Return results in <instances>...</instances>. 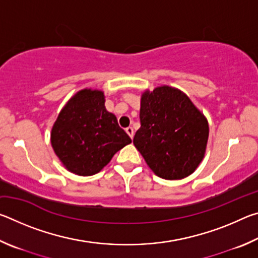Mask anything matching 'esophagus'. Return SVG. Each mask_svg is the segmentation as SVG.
Wrapping results in <instances>:
<instances>
[{"instance_id":"obj_1","label":"esophagus","mask_w":258,"mask_h":258,"mask_svg":"<svg viewBox=\"0 0 258 258\" xmlns=\"http://www.w3.org/2000/svg\"><path fill=\"white\" fill-rule=\"evenodd\" d=\"M125 131H126V133L130 135V138L133 139V137H134V130H133V127H131V126H128V127L125 128Z\"/></svg>"}]
</instances>
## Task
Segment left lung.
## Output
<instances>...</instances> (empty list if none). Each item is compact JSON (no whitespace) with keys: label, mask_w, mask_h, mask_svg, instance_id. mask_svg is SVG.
Returning <instances> with one entry per match:
<instances>
[{"label":"left lung","mask_w":258,"mask_h":258,"mask_svg":"<svg viewBox=\"0 0 258 258\" xmlns=\"http://www.w3.org/2000/svg\"><path fill=\"white\" fill-rule=\"evenodd\" d=\"M133 143L157 176L180 180L198 167L206 151L208 123L180 90L159 86L141 98Z\"/></svg>","instance_id":"8db88e82"}]
</instances>
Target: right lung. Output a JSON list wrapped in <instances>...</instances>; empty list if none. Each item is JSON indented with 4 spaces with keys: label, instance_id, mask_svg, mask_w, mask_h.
<instances>
[{
    "label": "right lung",
    "instance_id": "add662e5",
    "mask_svg": "<svg viewBox=\"0 0 258 258\" xmlns=\"http://www.w3.org/2000/svg\"><path fill=\"white\" fill-rule=\"evenodd\" d=\"M132 142L104 107L103 92L82 90L69 100L52 127L51 143L68 171L82 176L99 173L112 156Z\"/></svg>",
    "mask_w": 258,
    "mask_h": 258
}]
</instances>
